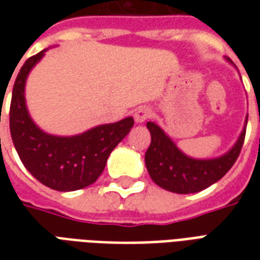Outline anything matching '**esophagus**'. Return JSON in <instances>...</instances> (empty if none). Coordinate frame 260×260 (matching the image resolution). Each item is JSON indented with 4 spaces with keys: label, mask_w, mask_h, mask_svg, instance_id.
Wrapping results in <instances>:
<instances>
[{
    "label": "esophagus",
    "mask_w": 260,
    "mask_h": 260,
    "mask_svg": "<svg viewBox=\"0 0 260 260\" xmlns=\"http://www.w3.org/2000/svg\"><path fill=\"white\" fill-rule=\"evenodd\" d=\"M150 115H152V111H150V108L146 107V106H142V107L138 108L135 113H134V117H135L136 122H143V121H146Z\"/></svg>",
    "instance_id": "esophagus-1"
}]
</instances>
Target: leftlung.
I'll return each mask as SVG.
<instances>
[{
	"mask_svg": "<svg viewBox=\"0 0 260 260\" xmlns=\"http://www.w3.org/2000/svg\"><path fill=\"white\" fill-rule=\"evenodd\" d=\"M146 126L152 135L150 146L145 154L149 175L158 186L175 193L203 191L223 178L240 156L246 132V128H244L235 146L221 157L195 160L178 150L158 125L150 121Z\"/></svg>",
	"mask_w": 260,
	"mask_h": 260,
	"instance_id": "1",
	"label": "left lung"
}]
</instances>
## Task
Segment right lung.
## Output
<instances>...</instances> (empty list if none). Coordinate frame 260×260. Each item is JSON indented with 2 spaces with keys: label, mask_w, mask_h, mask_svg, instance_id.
Masks as SVG:
<instances>
[{
  "label": "right lung",
  "mask_w": 260,
  "mask_h": 260,
  "mask_svg": "<svg viewBox=\"0 0 260 260\" xmlns=\"http://www.w3.org/2000/svg\"><path fill=\"white\" fill-rule=\"evenodd\" d=\"M44 51L26 59L15 79L9 129L20 161L37 181L55 191H76L100 177L110 153L134 126V118L100 125L71 138L47 135L39 129L26 110L25 82Z\"/></svg>",
  "instance_id": "right-lung-1"
}]
</instances>
